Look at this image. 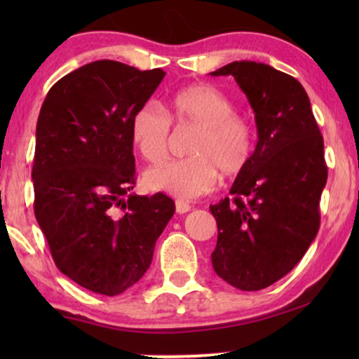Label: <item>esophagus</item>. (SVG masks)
<instances>
[{"mask_svg":"<svg viewBox=\"0 0 359 359\" xmlns=\"http://www.w3.org/2000/svg\"><path fill=\"white\" fill-rule=\"evenodd\" d=\"M176 212L178 214H186L191 210V205L188 203H184V201H176Z\"/></svg>","mask_w":359,"mask_h":359,"instance_id":"1","label":"esophagus"}]
</instances>
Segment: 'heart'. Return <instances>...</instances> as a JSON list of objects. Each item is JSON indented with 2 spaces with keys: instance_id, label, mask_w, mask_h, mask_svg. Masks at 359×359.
<instances>
[{
  "instance_id": "b5f03b06",
  "label": "heart",
  "mask_w": 359,
  "mask_h": 359,
  "mask_svg": "<svg viewBox=\"0 0 359 359\" xmlns=\"http://www.w3.org/2000/svg\"><path fill=\"white\" fill-rule=\"evenodd\" d=\"M170 121L196 127L183 160L165 161L145 171V186L180 199H194L214 189L219 173L237 176L253 156V130L245 117L233 112L230 97L212 85L181 88L166 101V116L151 104L132 114L130 139L140 155L158 163L168 154Z\"/></svg>"
}]
</instances>
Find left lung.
I'll return each instance as SVG.
<instances>
[{
    "mask_svg": "<svg viewBox=\"0 0 359 359\" xmlns=\"http://www.w3.org/2000/svg\"><path fill=\"white\" fill-rule=\"evenodd\" d=\"M233 76L255 112L258 142L230 194L210 205L219 278L259 291L291 271L316 238L327 184L323 139L311 100L296 78L257 62H232L210 73Z\"/></svg>",
    "mask_w": 359,
    "mask_h": 359,
    "instance_id": "obj_1",
    "label": "left lung"
}]
</instances>
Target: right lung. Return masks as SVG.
I'll return each mask as SVG.
<instances>
[{"label":"right lung","mask_w":359,"mask_h":359,"mask_svg":"<svg viewBox=\"0 0 359 359\" xmlns=\"http://www.w3.org/2000/svg\"><path fill=\"white\" fill-rule=\"evenodd\" d=\"M165 75L91 62L60 78L41 107L34 212L57 268L93 292L117 296L134 286L175 214L165 194L124 199L135 184L132 114Z\"/></svg>","instance_id":"1"}]
</instances>
